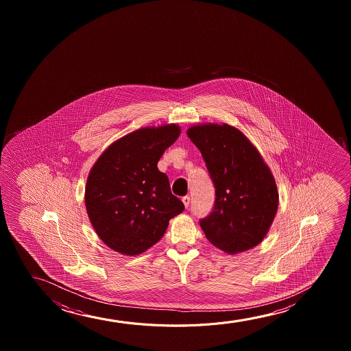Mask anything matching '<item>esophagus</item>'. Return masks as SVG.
<instances>
[{"mask_svg": "<svg viewBox=\"0 0 351 351\" xmlns=\"http://www.w3.org/2000/svg\"><path fill=\"white\" fill-rule=\"evenodd\" d=\"M182 202L183 204H184V206H186V208H188V207H189V204H191V197H188V195H186V197H183Z\"/></svg>", "mask_w": 351, "mask_h": 351, "instance_id": "esophagus-1", "label": "esophagus"}]
</instances>
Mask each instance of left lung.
<instances>
[{"label": "left lung", "mask_w": 351, "mask_h": 351, "mask_svg": "<svg viewBox=\"0 0 351 351\" xmlns=\"http://www.w3.org/2000/svg\"><path fill=\"white\" fill-rule=\"evenodd\" d=\"M187 135L216 189L212 211L200 219L207 240L231 254L259 245L276 216L278 192L258 149L231 125H195Z\"/></svg>", "instance_id": "left-lung-1"}]
</instances>
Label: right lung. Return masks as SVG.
<instances>
[{"mask_svg": "<svg viewBox=\"0 0 351 351\" xmlns=\"http://www.w3.org/2000/svg\"><path fill=\"white\" fill-rule=\"evenodd\" d=\"M180 133L176 125L135 130L109 146L93 165L85 189L87 215L111 250L143 253L184 210L171 193L168 176L157 168Z\"/></svg>", "mask_w": 351, "mask_h": 351, "instance_id": "obj_1", "label": "right lung"}]
</instances>
